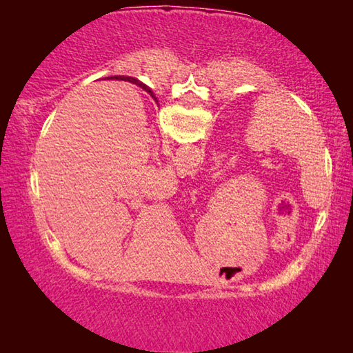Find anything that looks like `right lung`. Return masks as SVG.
Returning <instances> with one entry per match:
<instances>
[{"label": "right lung", "mask_w": 353, "mask_h": 353, "mask_svg": "<svg viewBox=\"0 0 353 353\" xmlns=\"http://www.w3.org/2000/svg\"><path fill=\"white\" fill-rule=\"evenodd\" d=\"M110 79H121V81H126V79H129V82H135L137 83V85H140L141 88H143V90H145V92H148L149 94H151V97L155 99V97H154V93L151 92V88H149V87H146L145 85V83H141L140 81H137V79H134V77H124V76H113V77H110Z\"/></svg>", "instance_id": "right-lung-1"}]
</instances>
